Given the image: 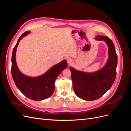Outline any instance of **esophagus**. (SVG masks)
Instances as JSON below:
<instances>
[{
  "label": "esophagus",
  "mask_w": 131,
  "mask_h": 131,
  "mask_svg": "<svg viewBox=\"0 0 131 131\" xmlns=\"http://www.w3.org/2000/svg\"><path fill=\"white\" fill-rule=\"evenodd\" d=\"M72 61H73V60L71 58H68L67 59V63H69V64H70V63H72Z\"/></svg>",
  "instance_id": "obj_1"
}]
</instances>
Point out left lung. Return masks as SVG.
<instances>
[{
  "label": "left lung",
  "instance_id": "left-lung-1",
  "mask_svg": "<svg viewBox=\"0 0 131 131\" xmlns=\"http://www.w3.org/2000/svg\"><path fill=\"white\" fill-rule=\"evenodd\" d=\"M98 40H104L108 46L109 59L105 66L92 73L76 70L70 67L73 90L77 96L86 101L96 100L112 86L116 76L117 56L113 41L108 37L98 35Z\"/></svg>",
  "mask_w": 131,
  "mask_h": 131
}]
</instances>
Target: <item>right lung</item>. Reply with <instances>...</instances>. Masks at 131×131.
I'll return each mask as SVG.
<instances>
[{
	"mask_svg": "<svg viewBox=\"0 0 131 131\" xmlns=\"http://www.w3.org/2000/svg\"><path fill=\"white\" fill-rule=\"evenodd\" d=\"M29 33V31H27L23 33L14 47L11 58V74L16 86L26 97L34 101H41L49 98L53 94L55 80L68 65L66 60L63 61L44 74L37 78L28 77L22 74L16 65V52L19 41Z\"/></svg>",
	"mask_w": 131,
	"mask_h": 131,
	"instance_id": "1",
	"label": "right lung"
}]
</instances>
